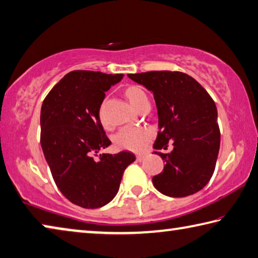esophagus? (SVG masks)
I'll use <instances>...</instances> for the list:
<instances>
[{"label": "esophagus", "instance_id": "esophagus-1", "mask_svg": "<svg viewBox=\"0 0 258 258\" xmlns=\"http://www.w3.org/2000/svg\"><path fill=\"white\" fill-rule=\"evenodd\" d=\"M146 157L145 154H137V157H136V159H137V161H143V160H144V158Z\"/></svg>", "mask_w": 258, "mask_h": 258}]
</instances>
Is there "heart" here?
Returning a JSON list of instances; mask_svg holds the SVG:
<instances>
[{"label": "heart", "mask_w": 258, "mask_h": 258, "mask_svg": "<svg viewBox=\"0 0 258 258\" xmlns=\"http://www.w3.org/2000/svg\"><path fill=\"white\" fill-rule=\"evenodd\" d=\"M125 96L132 103L133 106H137V104L142 99L147 98L145 91L138 86H130L126 88ZM152 137V132L145 126L138 125H126L119 130V133L114 137L115 145L122 150L128 151H141L144 149L146 143Z\"/></svg>", "instance_id": "1"}]
</instances>
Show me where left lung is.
<instances>
[{
  "mask_svg": "<svg viewBox=\"0 0 258 258\" xmlns=\"http://www.w3.org/2000/svg\"><path fill=\"white\" fill-rule=\"evenodd\" d=\"M128 77L150 90L157 104L159 133L153 147L166 164L152 179L154 187L172 198L199 192L212 178L221 144L215 101L197 80L181 72L153 71ZM169 141L171 152H157L166 149Z\"/></svg>",
  "mask_w": 258,
  "mask_h": 258,
  "instance_id": "8db88e82",
  "label": "left lung"
}]
</instances>
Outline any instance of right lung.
Returning <instances> with one entry per match:
<instances>
[{"label": "right lung", "instance_id": "right-lung-1", "mask_svg": "<svg viewBox=\"0 0 258 258\" xmlns=\"http://www.w3.org/2000/svg\"><path fill=\"white\" fill-rule=\"evenodd\" d=\"M123 74L73 71L46 95L41 107V146L54 183L72 204L87 209L107 205L136 157L99 150L111 145L99 119L105 92ZM97 156V158H94Z\"/></svg>", "mask_w": 258, "mask_h": 258}]
</instances>
